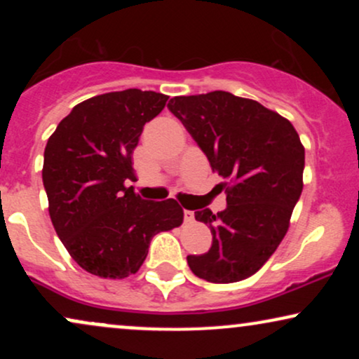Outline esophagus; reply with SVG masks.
Listing matches in <instances>:
<instances>
[{
    "instance_id": "esophagus-1",
    "label": "esophagus",
    "mask_w": 359,
    "mask_h": 359,
    "mask_svg": "<svg viewBox=\"0 0 359 359\" xmlns=\"http://www.w3.org/2000/svg\"><path fill=\"white\" fill-rule=\"evenodd\" d=\"M184 221L185 222H192L194 221V212L192 211H187V209H185V211H184Z\"/></svg>"
}]
</instances>
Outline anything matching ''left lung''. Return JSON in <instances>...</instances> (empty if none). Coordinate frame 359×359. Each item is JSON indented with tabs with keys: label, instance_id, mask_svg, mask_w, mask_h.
Instances as JSON below:
<instances>
[{
	"label": "left lung",
	"instance_id": "left-lung-1",
	"mask_svg": "<svg viewBox=\"0 0 359 359\" xmlns=\"http://www.w3.org/2000/svg\"><path fill=\"white\" fill-rule=\"evenodd\" d=\"M211 163L229 180L224 211H196L209 224L211 250L189 255L196 277L233 283L251 277L285 236L302 194L306 151L288 119L226 90L175 96L167 104Z\"/></svg>",
	"mask_w": 359,
	"mask_h": 359
}]
</instances>
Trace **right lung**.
Here are the masks:
<instances>
[{"label": "right lung", "mask_w": 359, "mask_h": 359, "mask_svg": "<svg viewBox=\"0 0 359 359\" xmlns=\"http://www.w3.org/2000/svg\"><path fill=\"white\" fill-rule=\"evenodd\" d=\"M168 96L126 89L74 106L48 138L43 187L60 241L77 265L101 278H125L145 262L151 238L182 224L177 201L137 196L131 155L145 123Z\"/></svg>", "instance_id": "obj_1"}]
</instances>
